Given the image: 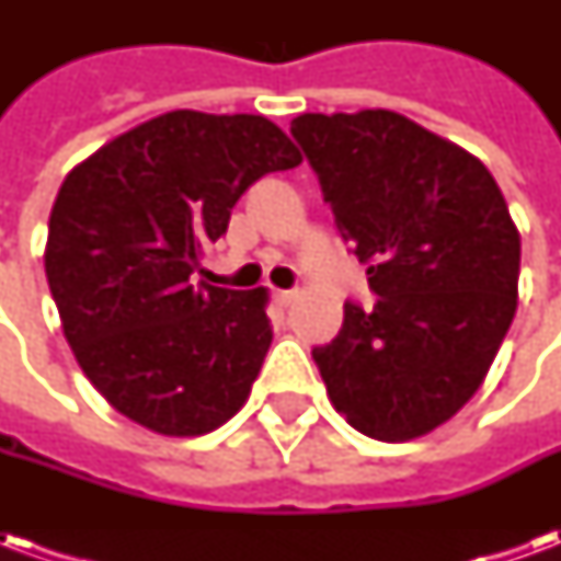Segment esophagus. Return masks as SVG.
Wrapping results in <instances>:
<instances>
[{"mask_svg": "<svg viewBox=\"0 0 561 561\" xmlns=\"http://www.w3.org/2000/svg\"><path fill=\"white\" fill-rule=\"evenodd\" d=\"M276 300H279L282 306H288L297 300V291H276Z\"/></svg>", "mask_w": 561, "mask_h": 561, "instance_id": "34e87169", "label": "esophagus"}]
</instances>
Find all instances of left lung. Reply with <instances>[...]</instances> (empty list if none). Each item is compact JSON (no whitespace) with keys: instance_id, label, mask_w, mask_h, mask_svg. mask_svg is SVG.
<instances>
[{"instance_id":"1","label":"left lung","mask_w":561,"mask_h":561,"mask_svg":"<svg viewBox=\"0 0 561 561\" xmlns=\"http://www.w3.org/2000/svg\"><path fill=\"white\" fill-rule=\"evenodd\" d=\"M342 240L366 264L373 309L345 304L312 352L333 409L357 433L409 442L474 397L517 312L519 231L493 173L393 111L304 114Z\"/></svg>"}]
</instances>
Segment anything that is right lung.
Here are the masks:
<instances>
[{"label": "right lung", "mask_w": 561, "mask_h": 561, "mask_svg": "<svg viewBox=\"0 0 561 561\" xmlns=\"http://www.w3.org/2000/svg\"><path fill=\"white\" fill-rule=\"evenodd\" d=\"M300 161L267 116L171 111L66 176L47 228V285L83 376L128 421L185 438L245 405L273 340L267 288L188 276L245 188Z\"/></svg>", "instance_id": "right-lung-1"}]
</instances>
